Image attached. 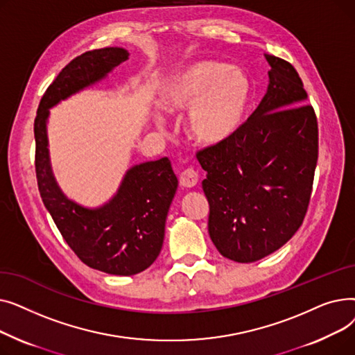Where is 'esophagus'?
I'll list each match as a JSON object with an SVG mask.
<instances>
[{
  "instance_id": "esophagus-1",
  "label": "esophagus",
  "mask_w": 355,
  "mask_h": 355,
  "mask_svg": "<svg viewBox=\"0 0 355 355\" xmlns=\"http://www.w3.org/2000/svg\"><path fill=\"white\" fill-rule=\"evenodd\" d=\"M198 182V173L193 168H187V170H184L180 175V184L181 187L184 189H193L196 187Z\"/></svg>"
}]
</instances>
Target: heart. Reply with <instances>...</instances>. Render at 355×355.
Masks as SVG:
<instances>
[{"instance_id":"heart-1","label":"heart","mask_w":355,"mask_h":355,"mask_svg":"<svg viewBox=\"0 0 355 355\" xmlns=\"http://www.w3.org/2000/svg\"><path fill=\"white\" fill-rule=\"evenodd\" d=\"M252 101L246 74L218 62H197L166 83L162 102L171 112L189 109L185 130L202 145L229 141L243 125Z\"/></svg>"}]
</instances>
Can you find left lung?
Listing matches in <instances>:
<instances>
[{"mask_svg": "<svg viewBox=\"0 0 355 355\" xmlns=\"http://www.w3.org/2000/svg\"><path fill=\"white\" fill-rule=\"evenodd\" d=\"M265 58L269 85L256 110L229 141L197 154L207 171L209 234L239 263L281 249L301 227L318 159V123L300 74Z\"/></svg>", "mask_w": 355, "mask_h": 355, "instance_id": "obj_1", "label": "left lung"}]
</instances>
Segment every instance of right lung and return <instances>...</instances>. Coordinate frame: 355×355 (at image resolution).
Listing matches in <instances>:
<instances>
[{
	"label": "right lung",
	"instance_id": "obj_1",
	"mask_svg": "<svg viewBox=\"0 0 355 355\" xmlns=\"http://www.w3.org/2000/svg\"><path fill=\"white\" fill-rule=\"evenodd\" d=\"M128 58V50L122 47L78 55L47 87L34 121L35 175L46 209L85 265L118 276L145 270L161 252L166 214L178 187L171 161L164 157L130 166L114 197L101 207H85L70 200L55 181L47 119L53 106L103 80Z\"/></svg>",
	"mask_w": 355,
	"mask_h": 355
}]
</instances>
